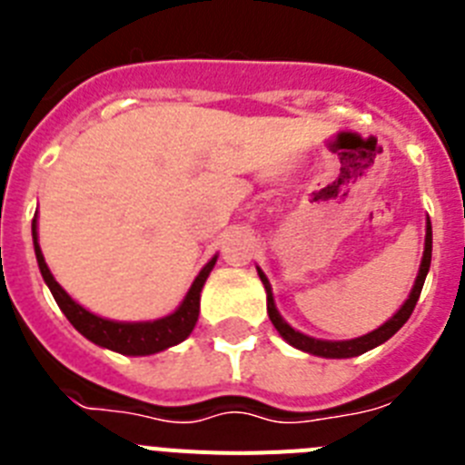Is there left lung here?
<instances>
[{"mask_svg": "<svg viewBox=\"0 0 465 465\" xmlns=\"http://www.w3.org/2000/svg\"><path fill=\"white\" fill-rule=\"evenodd\" d=\"M430 252H433V232H430V221L426 219V240H424V256H421V262H419V272L417 279H414V286L410 291L408 300L402 302L401 310L389 319V322L381 323L380 328L375 331L365 332L361 338L354 340H319V338H310L305 332L295 331L289 322H283V316L279 314L277 305H274V295H272V286H270L268 277L262 272L261 268L256 265L258 270V277H261L262 286H265V293H268V314H270V322L272 326L277 328V332L282 335L291 347L300 349V351H305V354L312 356H322V359H351V356H361L365 351H371V349L380 347L384 344L386 340L393 338L398 331L402 328V323L408 322L410 314H412L414 305H417L419 293L424 289V282H426V274H429L430 268Z\"/></svg>", "mask_w": 465, "mask_h": 465, "instance_id": "1", "label": "left lung"}]
</instances>
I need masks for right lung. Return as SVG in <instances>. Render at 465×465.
Returning <instances> with one entry per match:
<instances>
[{"label": "right lung", "mask_w": 465, "mask_h": 465, "mask_svg": "<svg viewBox=\"0 0 465 465\" xmlns=\"http://www.w3.org/2000/svg\"><path fill=\"white\" fill-rule=\"evenodd\" d=\"M39 225H36V216L32 221V242H35V253L36 262H39L41 277L46 282V286L51 289L53 298H55L57 307L63 310V314L67 316L69 323H72L76 331L88 338L90 342H94L97 347L111 349V351H118V354L125 356H151L158 354V351H165V349L174 347V344L183 342L193 332L197 323V316H200V293H203V286L207 282L209 272L216 265V258L200 270V274L195 277V282L191 283L188 293L183 295L182 305L176 307L172 314L160 316L153 322H114V319H104V316L93 314L90 310H85L84 305H79L67 291L55 282V277L48 270L46 261H44V253H41L39 246Z\"/></svg>", "instance_id": "add662e5"}]
</instances>
